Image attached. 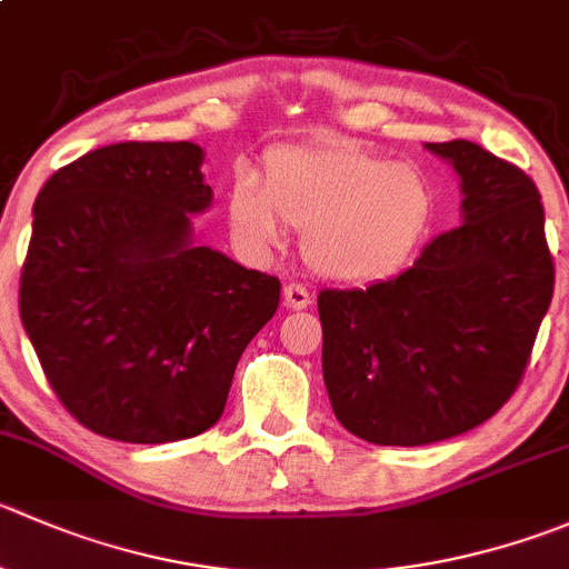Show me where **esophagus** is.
<instances>
[{
    "label": "esophagus",
    "instance_id": "esophagus-1",
    "mask_svg": "<svg viewBox=\"0 0 569 569\" xmlns=\"http://www.w3.org/2000/svg\"><path fill=\"white\" fill-rule=\"evenodd\" d=\"M283 306L289 308V311H302V308L311 306V295H308L302 286L289 283L283 286Z\"/></svg>",
    "mask_w": 569,
    "mask_h": 569
}]
</instances>
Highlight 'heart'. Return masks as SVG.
<instances>
[{
    "instance_id": "1",
    "label": "heart",
    "mask_w": 569,
    "mask_h": 569,
    "mask_svg": "<svg viewBox=\"0 0 569 569\" xmlns=\"http://www.w3.org/2000/svg\"><path fill=\"white\" fill-rule=\"evenodd\" d=\"M433 217V189L411 163L350 144L278 147L263 163V183L241 174L228 191V224L250 252L302 233L313 274L341 286H367L411 258Z\"/></svg>"
}]
</instances>
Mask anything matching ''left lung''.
<instances>
[{
	"label": "left lung",
	"instance_id": "8db88e82",
	"mask_svg": "<svg viewBox=\"0 0 569 569\" xmlns=\"http://www.w3.org/2000/svg\"><path fill=\"white\" fill-rule=\"evenodd\" d=\"M461 180V224L391 280L319 291L336 419L372 445L417 448L487 422L515 395L553 297L533 180L472 141L425 144Z\"/></svg>",
	"mask_w": 569,
	"mask_h": 569
}]
</instances>
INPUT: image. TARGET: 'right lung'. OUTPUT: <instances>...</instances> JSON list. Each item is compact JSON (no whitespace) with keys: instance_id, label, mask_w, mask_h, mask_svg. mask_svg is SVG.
Returning <instances> with one entry per match:
<instances>
[{"instance_id":"right-lung-1","label":"right lung","mask_w":569,"mask_h":569,"mask_svg":"<svg viewBox=\"0 0 569 569\" xmlns=\"http://www.w3.org/2000/svg\"><path fill=\"white\" fill-rule=\"evenodd\" d=\"M206 152L124 141L58 169L32 206L21 325L58 400L116 442L197 437L274 317L280 280L194 244Z\"/></svg>"}]
</instances>
